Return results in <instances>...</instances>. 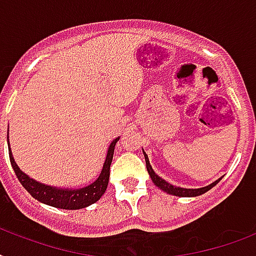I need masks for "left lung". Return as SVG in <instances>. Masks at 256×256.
Wrapping results in <instances>:
<instances>
[{
	"label": "left lung",
	"instance_id": "left-lung-1",
	"mask_svg": "<svg viewBox=\"0 0 256 256\" xmlns=\"http://www.w3.org/2000/svg\"><path fill=\"white\" fill-rule=\"evenodd\" d=\"M142 152H144V160H146V168H148V172L150 175V178H152V183L156 184L158 188H160L162 191L164 192H168L170 195H175V196H187V198H190V196H199V195L204 194L206 191L211 190L212 187L216 184V183L220 180L222 178L216 179L215 182H212L211 184L208 186H204V187H200V188H184V187H178V186H174V184H171L168 183V180H164V178H160V175H156V172L152 170V164H150V160H148V154L144 152V150L142 148Z\"/></svg>",
	"mask_w": 256,
	"mask_h": 256
}]
</instances>
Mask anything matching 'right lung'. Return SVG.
<instances>
[{"label": "right lung", "mask_w": 256, "mask_h": 256, "mask_svg": "<svg viewBox=\"0 0 256 256\" xmlns=\"http://www.w3.org/2000/svg\"><path fill=\"white\" fill-rule=\"evenodd\" d=\"M120 136L112 140V142L108 146L106 160H104V168H102L100 176L92 183L85 187H80V188L48 186L45 183L38 182L36 179L30 178L29 175H26L21 168H18V164L14 160L12 150H10L9 130H8L10 164H12V168L17 175L20 183L34 199H37L38 202L48 204V206L57 207V208H64V210H80V208H85L92 203H96L104 194V191L108 188V178H110V164H112V156H114V148H116V144L120 140Z\"/></svg>", "instance_id": "add662e5"}]
</instances>
